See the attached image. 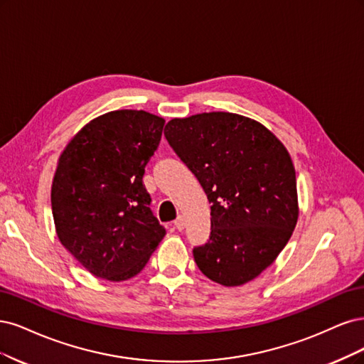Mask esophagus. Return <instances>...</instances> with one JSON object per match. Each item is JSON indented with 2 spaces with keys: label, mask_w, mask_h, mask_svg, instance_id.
Here are the masks:
<instances>
[{
  "label": "esophagus",
  "mask_w": 364,
  "mask_h": 364,
  "mask_svg": "<svg viewBox=\"0 0 364 364\" xmlns=\"http://www.w3.org/2000/svg\"><path fill=\"white\" fill-rule=\"evenodd\" d=\"M173 225H175V228H177V230H184V218L183 216H178L177 219H175L173 220Z\"/></svg>",
  "instance_id": "obj_1"
}]
</instances>
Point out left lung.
<instances>
[{"label":"left lung","instance_id":"1","mask_svg":"<svg viewBox=\"0 0 364 364\" xmlns=\"http://www.w3.org/2000/svg\"><path fill=\"white\" fill-rule=\"evenodd\" d=\"M165 136L208 198L212 231L193 259L207 278L242 286L284 250L299 215L286 146L246 116L212 112L171 119Z\"/></svg>","mask_w":364,"mask_h":364}]
</instances>
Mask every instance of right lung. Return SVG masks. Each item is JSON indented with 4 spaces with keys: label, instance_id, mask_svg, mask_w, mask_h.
I'll return each instance as SVG.
<instances>
[{
    "label": "right lung",
    "instance_id": "right-lung-1",
    "mask_svg": "<svg viewBox=\"0 0 364 364\" xmlns=\"http://www.w3.org/2000/svg\"><path fill=\"white\" fill-rule=\"evenodd\" d=\"M163 125L144 110L109 112L81 128L58 159L51 187L57 237L92 275H137L165 237L142 181Z\"/></svg>",
    "mask_w": 364,
    "mask_h": 364
}]
</instances>
